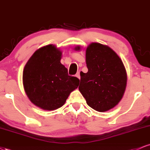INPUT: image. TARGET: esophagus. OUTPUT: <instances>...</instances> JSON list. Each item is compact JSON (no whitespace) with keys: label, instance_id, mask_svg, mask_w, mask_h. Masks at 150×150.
<instances>
[{"label":"esophagus","instance_id":"1","mask_svg":"<svg viewBox=\"0 0 150 150\" xmlns=\"http://www.w3.org/2000/svg\"><path fill=\"white\" fill-rule=\"evenodd\" d=\"M75 76H76L77 78L78 79H80V72H78V73H77L76 75H75Z\"/></svg>","mask_w":150,"mask_h":150}]
</instances>
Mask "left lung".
I'll use <instances>...</instances> for the list:
<instances>
[{"mask_svg":"<svg viewBox=\"0 0 150 150\" xmlns=\"http://www.w3.org/2000/svg\"><path fill=\"white\" fill-rule=\"evenodd\" d=\"M79 51V46L75 47ZM87 73H80L79 90L93 109L105 112L114 108L124 94L127 73L123 61L109 46L93 42L86 49Z\"/></svg>","mask_w":150,"mask_h":150,"instance_id":"8db88e82","label":"left lung"}]
</instances>
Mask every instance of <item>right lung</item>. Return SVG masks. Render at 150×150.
I'll list each match as a JSON object with an SVG mask.
<instances>
[{
    "label": "right lung",
    "instance_id": "1",
    "mask_svg": "<svg viewBox=\"0 0 150 150\" xmlns=\"http://www.w3.org/2000/svg\"><path fill=\"white\" fill-rule=\"evenodd\" d=\"M62 51L53 44L43 46L26 63L22 75L25 92L31 102L42 109L61 107L80 80L68 75L61 63Z\"/></svg>",
    "mask_w": 150,
    "mask_h": 150
}]
</instances>
